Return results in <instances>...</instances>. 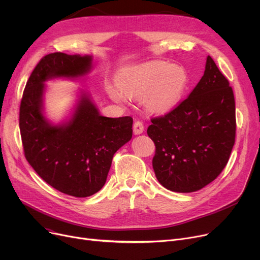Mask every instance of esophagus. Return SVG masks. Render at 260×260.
<instances>
[{
    "label": "esophagus",
    "instance_id": "obj_1",
    "mask_svg": "<svg viewBox=\"0 0 260 260\" xmlns=\"http://www.w3.org/2000/svg\"><path fill=\"white\" fill-rule=\"evenodd\" d=\"M133 129H134V134H135V135H140V134H142L143 131H144L143 123H142L141 121H136V122L134 123Z\"/></svg>",
    "mask_w": 260,
    "mask_h": 260
}]
</instances>
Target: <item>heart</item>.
I'll use <instances>...</instances> for the list:
<instances>
[{"label": "heart", "mask_w": 260, "mask_h": 260, "mask_svg": "<svg viewBox=\"0 0 260 260\" xmlns=\"http://www.w3.org/2000/svg\"><path fill=\"white\" fill-rule=\"evenodd\" d=\"M187 84V75L182 67L166 62H149L131 68L119 78V87H111L108 93L119 103L126 96L142 97L149 112L166 114L179 103Z\"/></svg>", "instance_id": "heart-1"}]
</instances>
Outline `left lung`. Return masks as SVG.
<instances>
[{"instance_id":"1","label":"left lung","mask_w":260,"mask_h":260,"mask_svg":"<svg viewBox=\"0 0 260 260\" xmlns=\"http://www.w3.org/2000/svg\"><path fill=\"white\" fill-rule=\"evenodd\" d=\"M151 121L147 135L156 146L158 181L173 192H196L219 176L234 146L233 89L208 56L206 71L188 97Z\"/></svg>"}]
</instances>
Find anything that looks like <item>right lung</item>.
<instances>
[{
    "mask_svg": "<svg viewBox=\"0 0 260 260\" xmlns=\"http://www.w3.org/2000/svg\"><path fill=\"white\" fill-rule=\"evenodd\" d=\"M92 58L46 54L27 81L20 105V131L26 160L53 188L74 197H88L102 188L118 149L133 135V118L100 115L82 92L68 122L53 125L43 114L44 82L78 78L91 68Z\"/></svg>",
    "mask_w": 260,
    "mask_h": 260,
    "instance_id": "add662e5",
    "label": "right lung"
}]
</instances>
